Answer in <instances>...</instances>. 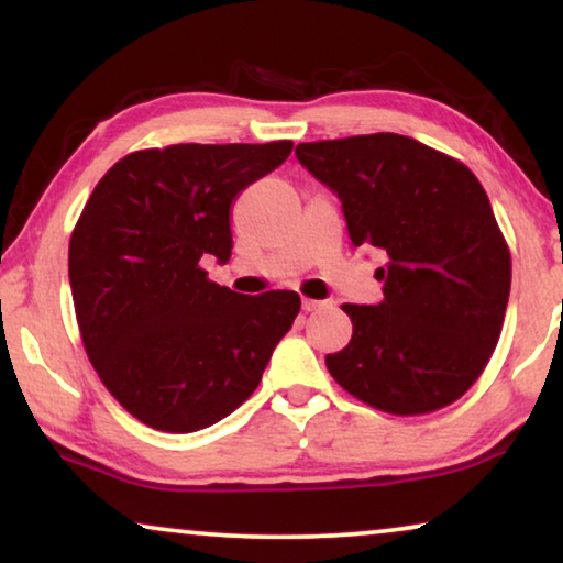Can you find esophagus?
Here are the masks:
<instances>
[{
    "label": "esophagus",
    "instance_id": "esophagus-1",
    "mask_svg": "<svg viewBox=\"0 0 563 563\" xmlns=\"http://www.w3.org/2000/svg\"><path fill=\"white\" fill-rule=\"evenodd\" d=\"M322 307H325V302H318V299H302V310L305 312H318V310H322Z\"/></svg>",
    "mask_w": 563,
    "mask_h": 563
}]
</instances>
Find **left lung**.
I'll return each instance as SVG.
<instances>
[{"instance_id": "obj_1", "label": "left lung", "mask_w": 563, "mask_h": 563, "mask_svg": "<svg viewBox=\"0 0 563 563\" xmlns=\"http://www.w3.org/2000/svg\"><path fill=\"white\" fill-rule=\"evenodd\" d=\"M297 158L343 205L353 249L387 256L379 305H343L351 343L333 379L391 415L456 402L487 366L510 297V251L479 179L397 133L299 143Z\"/></svg>"}]
</instances>
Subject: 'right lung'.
Returning a JSON list of instances; mask_svg holds the SVG:
<instances>
[{
    "label": "right lung",
    "mask_w": 563,
    "mask_h": 563,
    "mask_svg": "<svg viewBox=\"0 0 563 563\" xmlns=\"http://www.w3.org/2000/svg\"><path fill=\"white\" fill-rule=\"evenodd\" d=\"M291 145L135 151L91 191L68 243L76 320L99 379L148 428L214 426L253 395L289 333L297 291L238 295L207 279L202 258H230V205Z\"/></svg>",
    "instance_id": "obj_1"
}]
</instances>
